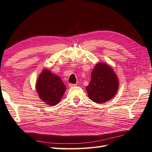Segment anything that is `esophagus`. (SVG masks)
<instances>
[{
  "label": "esophagus",
  "mask_w": 152,
  "mask_h": 152,
  "mask_svg": "<svg viewBox=\"0 0 152 152\" xmlns=\"http://www.w3.org/2000/svg\"><path fill=\"white\" fill-rule=\"evenodd\" d=\"M77 85H75V84H72V83H69V87H74L75 86Z\"/></svg>",
  "instance_id": "34e87169"
}]
</instances>
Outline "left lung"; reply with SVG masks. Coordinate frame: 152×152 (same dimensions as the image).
Here are the masks:
<instances>
[{"label": "left lung", "instance_id": "1", "mask_svg": "<svg viewBox=\"0 0 152 152\" xmlns=\"http://www.w3.org/2000/svg\"><path fill=\"white\" fill-rule=\"evenodd\" d=\"M118 88V80L113 69L106 64H96L86 87L90 99L97 103H103L115 96Z\"/></svg>", "mask_w": 152, "mask_h": 152}]
</instances>
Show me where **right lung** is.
I'll return each instance as SVG.
<instances>
[{
  "label": "right lung",
  "mask_w": 152,
  "mask_h": 152,
  "mask_svg": "<svg viewBox=\"0 0 152 152\" xmlns=\"http://www.w3.org/2000/svg\"><path fill=\"white\" fill-rule=\"evenodd\" d=\"M66 88L58 76L45 69L37 81L36 90L43 102L49 105L58 104Z\"/></svg>",
  "instance_id": "right-lung-1"
}]
</instances>
